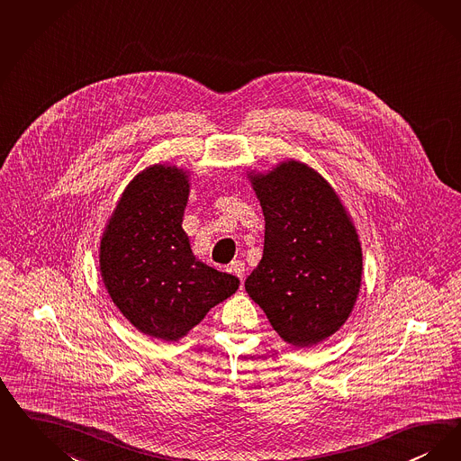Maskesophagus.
I'll use <instances>...</instances> for the list:
<instances>
[{"label":"esophagus","mask_w":461,"mask_h":461,"mask_svg":"<svg viewBox=\"0 0 461 461\" xmlns=\"http://www.w3.org/2000/svg\"><path fill=\"white\" fill-rule=\"evenodd\" d=\"M230 273H233L235 276L239 277L240 281H243V277H245V264H243V260H233L230 264Z\"/></svg>","instance_id":"34e87169"}]
</instances>
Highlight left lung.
Here are the masks:
<instances>
[{
    "label": "left lung",
    "mask_w": 461,
    "mask_h": 461,
    "mask_svg": "<svg viewBox=\"0 0 461 461\" xmlns=\"http://www.w3.org/2000/svg\"><path fill=\"white\" fill-rule=\"evenodd\" d=\"M264 212V254L245 290L273 330L298 348L328 339L350 317L362 245L330 182L295 159L249 173Z\"/></svg>",
    "instance_id": "obj_1"
}]
</instances>
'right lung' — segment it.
Instances as JSON below:
<instances>
[{
  "mask_svg": "<svg viewBox=\"0 0 461 461\" xmlns=\"http://www.w3.org/2000/svg\"><path fill=\"white\" fill-rule=\"evenodd\" d=\"M190 194L184 167L152 165L127 185L104 228L99 269L133 328L178 341L239 290L240 279L194 256L182 228Z\"/></svg>",
  "mask_w": 461,
  "mask_h": 461,
  "instance_id": "1",
  "label": "right lung"
}]
</instances>
